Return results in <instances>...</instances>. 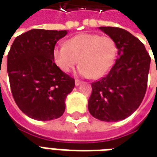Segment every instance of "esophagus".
Returning a JSON list of instances; mask_svg holds the SVG:
<instances>
[{"mask_svg":"<svg viewBox=\"0 0 157 157\" xmlns=\"http://www.w3.org/2000/svg\"><path fill=\"white\" fill-rule=\"evenodd\" d=\"M82 83V81H80V80H78V79H75V84L76 86H78L80 84Z\"/></svg>","mask_w":157,"mask_h":157,"instance_id":"esophagus-1","label":"esophagus"}]
</instances>
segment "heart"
<instances>
[{"label":"heart","mask_w":157,"mask_h":157,"mask_svg":"<svg viewBox=\"0 0 157 157\" xmlns=\"http://www.w3.org/2000/svg\"><path fill=\"white\" fill-rule=\"evenodd\" d=\"M59 68L69 72L77 63V72L82 76L97 79L111 70L115 62L117 47L109 36L82 33L65 41V46H57L53 52Z\"/></svg>","instance_id":"1"}]
</instances>
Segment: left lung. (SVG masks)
Segmentation results:
<instances>
[{
  "instance_id": "8db88e82",
  "label": "left lung",
  "mask_w": 157,
  "mask_h": 157,
  "mask_svg": "<svg viewBox=\"0 0 157 157\" xmlns=\"http://www.w3.org/2000/svg\"><path fill=\"white\" fill-rule=\"evenodd\" d=\"M99 29L114 40L118 56L109 73L92 83L88 110L101 121H120L131 115L145 97L151 57L140 39L124 29Z\"/></svg>"
}]
</instances>
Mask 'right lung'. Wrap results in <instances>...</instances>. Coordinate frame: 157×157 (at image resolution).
<instances>
[{
    "label": "right lung",
    "instance_id": "add662e5",
    "mask_svg": "<svg viewBox=\"0 0 157 157\" xmlns=\"http://www.w3.org/2000/svg\"><path fill=\"white\" fill-rule=\"evenodd\" d=\"M66 30L32 29L17 37L7 55L13 98L23 113L40 121L59 118L75 80L55 65L53 52Z\"/></svg>",
    "mask_w": 157,
    "mask_h": 157
}]
</instances>
